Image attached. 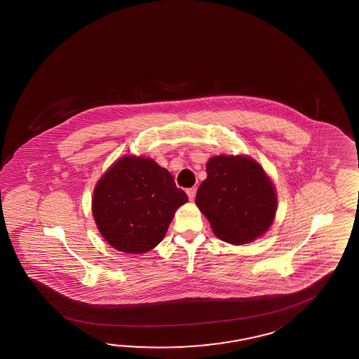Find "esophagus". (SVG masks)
<instances>
[{"instance_id": "34e87169", "label": "esophagus", "mask_w": 359, "mask_h": 359, "mask_svg": "<svg viewBox=\"0 0 359 359\" xmlns=\"http://www.w3.org/2000/svg\"><path fill=\"white\" fill-rule=\"evenodd\" d=\"M187 194L189 196L190 201H193V199L196 198V188H189V189H187Z\"/></svg>"}]
</instances>
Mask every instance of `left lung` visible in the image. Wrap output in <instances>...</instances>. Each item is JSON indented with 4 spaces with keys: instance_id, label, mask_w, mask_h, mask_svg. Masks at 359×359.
<instances>
[{
    "instance_id": "1",
    "label": "left lung",
    "mask_w": 359,
    "mask_h": 359,
    "mask_svg": "<svg viewBox=\"0 0 359 359\" xmlns=\"http://www.w3.org/2000/svg\"><path fill=\"white\" fill-rule=\"evenodd\" d=\"M205 169L196 203L215 235L233 245L262 236L277 210L276 190L264 170L244 156L212 157Z\"/></svg>"
}]
</instances>
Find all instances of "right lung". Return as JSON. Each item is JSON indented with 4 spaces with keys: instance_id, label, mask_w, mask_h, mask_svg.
<instances>
[{
    "instance_id": "right-lung-1",
    "label": "right lung",
    "mask_w": 359,
    "mask_h": 359,
    "mask_svg": "<svg viewBox=\"0 0 359 359\" xmlns=\"http://www.w3.org/2000/svg\"><path fill=\"white\" fill-rule=\"evenodd\" d=\"M188 196L151 158L123 157L96 185L95 222L114 249L144 254L163 240L174 212Z\"/></svg>"
}]
</instances>
